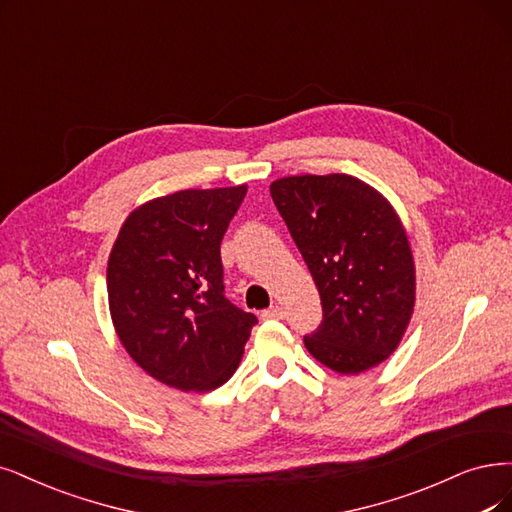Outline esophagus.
I'll return each mask as SVG.
<instances>
[{
    "instance_id": "obj_1",
    "label": "esophagus",
    "mask_w": 512,
    "mask_h": 512,
    "mask_svg": "<svg viewBox=\"0 0 512 512\" xmlns=\"http://www.w3.org/2000/svg\"><path fill=\"white\" fill-rule=\"evenodd\" d=\"M285 314H287V312L282 310L280 306H272V308L261 312V318H263V320H282V318H285Z\"/></svg>"
}]
</instances>
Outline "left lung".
Returning <instances> with one entry per match:
<instances>
[{
	"mask_svg": "<svg viewBox=\"0 0 512 512\" xmlns=\"http://www.w3.org/2000/svg\"><path fill=\"white\" fill-rule=\"evenodd\" d=\"M272 200L304 257L323 320L308 352L337 373H363L396 350L415 301L409 240L392 206L350 175L285 177Z\"/></svg>",
	"mask_w": 512,
	"mask_h": 512,
	"instance_id": "left-lung-1",
	"label": "left lung"
}]
</instances>
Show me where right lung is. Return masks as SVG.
I'll return each mask as SVG.
<instances>
[{
	"instance_id": "obj_1",
	"label": "right lung",
	"mask_w": 512,
	"mask_h": 512,
	"mask_svg": "<svg viewBox=\"0 0 512 512\" xmlns=\"http://www.w3.org/2000/svg\"><path fill=\"white\" fill-rule=\"evenodd\" d=\"M246 185L183 189L124 221L107 263L109 310L143 371L208 392L234 375L257 316L225 297L221 240Z\"/></svg>"
}]
</instances>
